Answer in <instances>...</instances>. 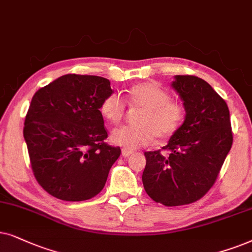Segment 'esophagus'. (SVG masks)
Wrapping results in <instances>:
<instances>
[{
  "label": "esophagus",
  "instance_id": "obj_1",
  "mask_svg": "<svg viewBox=\"0 0 252 252\" xmlns=\"http://www.w3.org/2000/svg\"><path fill=\"white\" fill-rule=\"evenodd\" d=\"M133 152L132 151H129V150H126V149H123L122 150V156L124 157V158H128V157H130L131 156Z\"/></svg>",
  "mask_w": 252,
  "mask_h": 252
}]
</instances>
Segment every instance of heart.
<instances>
[{
	"label": "heart",
	"mask_w": 252,
	"mask_h": 252,
	"mask_svg": "<svg viewBox=\"0 0 252 252\" xmlns=\"http://www.w3.org/2000/svg\"><path fill=\"white\" fill-rule=\"evenodd\" d=\"M129 103L142 108L137 116L136 126H121L113 130L110 140L123 149L133 151L146 146L154 136L165 139L180 129L184 120V107L179 101L170 100V94L153 83L137 84L128 93ZM100 112L112 124H119L126 113V105L117 93L105 98Z\"/></svg>",
	"instance_id": "1"
}]
</instances>
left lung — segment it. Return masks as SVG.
Returning <instances> with one entry per match:
<instances>
[{"label":"left lung","instance_id":"left-lung-1","mask_svg":"<svg viewBox=\"0 0 252 252\" xmlns=\"http://www.w3.org/2000/svg\"><path fill=\"white\" fill-rule=\"evenodd\" d=\"M170 86L182 100L186 116L163 150L145 152L143 184L154 202L186 205L202 198L216 182L233 144L229 109L209 83L175 76Z\"/></svg>","mask_w":252,"mask_h":252}]
</instances>
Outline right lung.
I'll list each match as a JSON object with an SVG mask.
<instances>
[{"mask_svg":"<svg viewBox=\"0 0 252 252\" xmlns=\"http://www.w3.org/2000/svg\"><path fill=\"white\" fill-rule=\"evenodd\" d=\"M112 93L107 78L72 73L33 95L23 133L35 179L49 194L82 202L103 189L121 154L120 147L105 143L100 112Z\"/></svg>","mask_w":252,"mask_h":252,"instance_id":"1","label":"right lung"}]
</instances>
